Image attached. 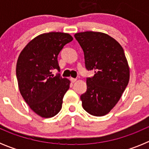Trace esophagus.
I'll return each mask as SVG.
<instances>
[{"label": "esophagus", "mask_w": 149, "mask_h": 149, "mask_svg": "<svg viewBox=\"0 0 149 149\" xmlns=\"http://www.w3.org/2000/svg\"><path fill=\"white\" fill-rule=\"evenodd\" d=\"M70 81H71V82L74 83L76 81H77V79H76V78H73V77H71V78H70Z\"/></svg>", "instance_id": "esophagus-1"}]
</instances>
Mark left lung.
I'll list each match as a JSON object with an SVG mask.
<instances>
[{
  "mask_svg": "<svg viewBox=\"0 0 149 149\" xmlns=\"http://www.w3.org/2000/svg\"><path fill=\"white\" fill-rule=\"evenodd\" d=\"M84 53L87 70V90L81 95L83 108L91 115L102 116L113 108L130 78V69L121 45L104 33L86 31L74 34Z\"/></svg>",
  "mask_w": 149,
  "mask_h": 149,
  "instance_id": "left-lung-1",
  "label": "left lung"
}]
</instances>
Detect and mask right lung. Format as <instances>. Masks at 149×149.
<instances>
[{"label": "right lung", "instance_id": "1", "mask_svg": "<svg viewBox=\"0 0 149 149\" xmlns=\"http://www.w3.org/2000/svg\"><path fill=\"white\" fill-rule=\"evenodd\" d=\"M73 40L68 33L51 32L30 41L19 54L16 64L18 88L30 109L42 118H51L62 108L70 81L52 70H60L57 56L65 45Z\"/></svg>", "mask_w": 149, "mask_h": 149}]
</instances>
